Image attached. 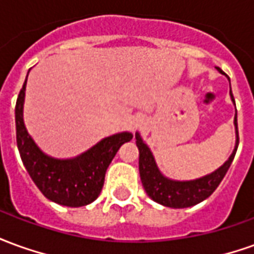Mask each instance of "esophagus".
I'll return each mask as SVG.
<instances>
[{"mask_svg": "<svg viewBox=\"0 0 254 254\" xmlns=\"http://www.w3.org/2000/svg\"><path fill=\"white\" fill-rule=\"evenodd\" d=\"M141 122H143V118H140V117H133L132 120L129 121V127L134 130V129H137L140 125H141Z\"/></svg>", "mask_w": 254, "mask_h": 254, "instance_id": "34e87169", "label": "esophagus"}]
</instances>
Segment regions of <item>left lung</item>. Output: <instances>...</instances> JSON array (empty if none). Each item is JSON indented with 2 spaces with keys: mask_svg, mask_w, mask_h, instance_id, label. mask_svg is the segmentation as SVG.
Returning <instances> with one entry per match:
<instances>
[{
  "mask_svg": "<svg viewBox=\"0 0 254 254\" xmlns=\"http://www.w3.org/2000/svg\"><path fill=\"white\" fill-rule=\"evenodd\" d=\"M220 73H223L218 67ZM231 98L234 100L233 92L230 91ZM235 133H237V143H235L234 152L231 154L229 160L224 163L218 170L202 177L194 181H171L169 178L162 176V173L155 163L152 152L149 151L147 144L140 137V134L136 133V144L138 148V170H140V178L143 182V187L154 201L159 202L165 207L170 208H188L191 205H196L207 197L212 194L216 190L219 184L226 176V173L233 163L235 152L240 144V134H238V124H237V111H235Z\"/></svg>",
  "mask_w": 254,
  "mask_h": 254,
  "instance_id": "1",
  "label": "left lung"
}]
</instances>
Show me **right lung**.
I'll return each instance as SVG.
<instances>
[{
	"label": "right lung",
	"instance_id": "right-lung-1",
	"mask_svg": "<svg viewBox=\"0 0 254 254\" xmlns=\"http://www.w3.org/2000/svg\"><path fill=\"white\" fill-rule=\"evenodd\" d=\"M28 77V74H27ZM25 78L16 102V140L20 156L39 190L52 201L66 207H84L100 194L107 167L122 144L130 141L132 133H118L74 159H54L32 140L23 121Z\"/></svg>",
	"mask_w": 254,
	"mask_h": 254
}]
</instances>
